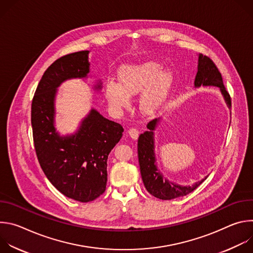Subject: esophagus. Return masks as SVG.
<instances>
[{"mask_svg":"<svg viewBox=\"0 0 253 253\" xmlns=\"http://www.w3.org/2000/svg\"><path fill=\"white\" fill-rule=\"evenodd\" d=\"M128 134L130 135V137L133 139V140H136L139 136V131L135 128H131L128 130Z\"/></svg>","mask_w":253,"mask_h":253,"instance_id":"1","label":"esophagus"}]
</instances>
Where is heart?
Instances as JSON below:
<instances>
[{"label":"heart","instance_id":"heart-1","mask_svg":"<svg viewBox=\"0 0 253 253\" xmlns=\"http://www.w3.org/2000/svg\"><path fill=\"white\" fill-rule=\"evenodd\" d=\"M119 83L108 80L105 84V97L115 111H121L130 105V98L139 97L140 110L147 116L157 114L167 100L173 76L162 65L147 61L123 66L118 72Z\"/></svg>","mask_w":253,"mask_h":253}]
</instances>
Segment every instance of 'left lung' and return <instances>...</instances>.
I'll list each match as a JSON object with an SVG mask.
<instances>
[{
  "mask_svg": "<svg viewBox=\"0 0 253 253\" xmlns=\"http://www.w3.org/2000/svg\"><path fill=\"white\" fill-rule=\"evenodd\" d=\"M200 86L219 88L227 107H231V99L224 87L220 72L212 60L202 54H198L197 73L194 80V88H199ZM161 121L162 118L150 121L147 124L148 131L139 136L138 159L141 177L147 191L156 198L171 200L191 193L204 181L207 176L191 185H180L163 177V173L157 167L155 155V131Z\"/></svg>",
  "mask_w": 253,
  "mask_h": 253,
  "instance_id": "obj_1",
  "label": "left lung"
}]
</instances>
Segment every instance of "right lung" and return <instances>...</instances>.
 Instances as JSON below:
<instances>
[{
  "label": "right lung",
  "mask_w": 253,
  "mask_h": 253,
  "mask_svg": "<svg viewBox=\"0 0 253 253\" xmlns=\"http://www.w3.org/2000/svg\"><path fill=\"white\" fill-rule=\"evenodd\" d=\"M89 53L76 52L56 60L45 71L32 102L33 137L41 168L55 188L80 202L93 201L105 191L108 156L124 131L94 108L74 133L61 135L56 128L58 89L68 80L92 77ZM92 88L101 91L102 81L95 80Z\"/></svg>",
  "instance_id": "1"
}]
</instances>
